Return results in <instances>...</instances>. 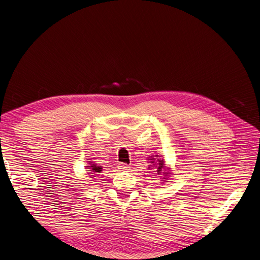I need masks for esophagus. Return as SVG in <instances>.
Segmentation results:
<instances>
[{"instance_id": "1", "label": "esophagus", "mask_w": 260, "mask_h": 260, "mask_svg": "<svg viewBox=\"0 0 260 260\" xmlns=\"http://www.w3.org/2000/svg\"><path fill=\"white\" fill-rule=\"evenodd\" d=\"M118 168H119L120 170H122V171H127V170H129V166L127 164H124V162H119V165H118Z\"/></svg>"}]
</instances>
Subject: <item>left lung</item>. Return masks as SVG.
Masks as SVG:
<instances>
[{
    "label": "left lung",
    "instance_id": "left-lung-1",
    "mask_svg": "<svg viewBox=\"0 0 260 260\" xmlns=\"http://www.w3.org/2000/svg\"><path fill=\"white\" fill-rule=\"evenodd\" d=\"M153 161H151V162H154V158H151ZM157 161L158 162H154L156 166H154L155 167V172H156V174L157 175H160V174H162V178L164 179H167L166 177L168 176V174H169V172H166L165 170H166V168H165V165H164V160L162 159H157Z\"/></svg>",
    "mask_w": 260,
    "mask_h": 260
}]
</instances>
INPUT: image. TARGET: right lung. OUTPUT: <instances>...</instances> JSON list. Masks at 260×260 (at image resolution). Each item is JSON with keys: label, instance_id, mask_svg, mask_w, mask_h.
<instances>
[{"label": "right lung", "instance_id": "add662e5", "mask_svg": "<svg viewBox=\"0 0 260 260\" xmlns=\"http://www.w3.org/2000/svg\"><path fill=\"white\" fill-rule=\"evenodd\" d=\"M89 164H91V162H89ZM87 169H91V170H88V171H91V172H93V173H88V174H94V175H96L98 176V173H101L102 172V167L101 166H96L95 164H92L91 166H87L86 167ZM93 176V175H92ZM96 176H94V177H96Z\"/></svg>", "mask_w": 260, "mask_h": 260}]
</instances>
